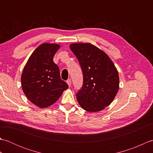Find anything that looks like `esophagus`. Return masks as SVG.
Instances as JSON below:
<instances>
[{"instance_id":"esophagus-1","label":"esophagus","mask_w":153,"mask_h":153,"mask_svg":"<svg viewBox=\"0 0 153 153\" xmlns=\"http://www.w3.org/2000/svg\"><path fill=\"white\" fill-rule=\"evenodd\" d=\"M66 82H67V83H68V86L70 87V86H71V79H68Z\"/></svg>"}]
</instances>
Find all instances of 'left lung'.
<instances>
[{
    "instance_id": "1",
    "label": "left lung",
    "mask_w": 153,
    "mask_h": 153,
    "mask_svg": "<svg viewBox=\"0 0 153 153\" xmlns=\"http://www.w3.org/2000/svg\"><path fill=\"white\" fill-rule=\"evenodd\" d=\"M70 48L82 68L83 86L76 97L88 112H98L110 105L119 89V75L105 52L91 43H73Z\"/></svg>"
}]
</instances>
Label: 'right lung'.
<instances>
[{
	"instance_id": "1",
	"label": "right lung",
	"mask_w": 153,
	"mask_h": 153,
	"mask_svg": "<svg viewBox=\"0 0 153 153\" xmlns=\"http://www.w3.org/2000/svg\"><path fill=\"white\" fill-rule=\"evenodd\" d=\"M60 47L58 44H41L31 54L22 71L23 91L40 108L53 105L68 88L60 78L59 68L53 62L54 55Z\"/></svg>"
}]
</instances>
